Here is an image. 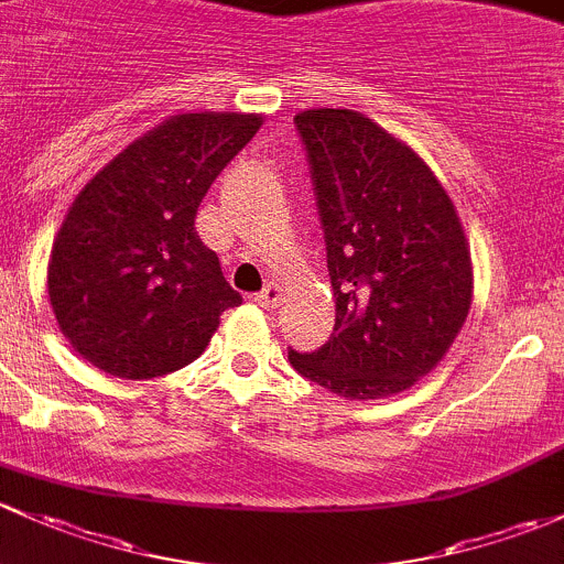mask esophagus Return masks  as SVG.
Here are the masks:
<instances>
[{
  "label": "esophagus",
  "instance_id": "esophagus-1",
  "mask_svg": "<svg viewBox=\"0 0 564 564\" xmlns=\"http://www.w3.org/2000/svg\"><path fill=\"white\" fill-rule=\"evenodd\" d=\"M254 301H258L263 310H276V306H280V301H282V290L276 288L274 282H269L263 290H260V293H254Z\"/></svg>",
  "mask_w": 564,
  "mask_h": 564
}]
</instances>
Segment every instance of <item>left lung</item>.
Returning <instances> with one entry per match:
<instances>
[{
  "instance_id": "1",
  "label": "left lung",
  "mask_w": 564,
  "mask_h": 564,
  "mask_svg": "<svg viewBox=\"0 0 564 564\" xmlns=\"http://www.w3.org/2000/svg\"><path fill=\"white\" fill-rule=\"evenodd\" d=\"M310 162L334 334L288 350L306 380L345 399H382L429 375L467 321L473 263L443 184L410 147L347 108L293 119Z\"/></svg>"
}]
</instances>
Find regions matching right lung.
I'll return each mask as SVG.
<instances>
[{
    "label": "right lung",
    "mask_w": 564,
    "mask_h": 564,
    "mask_svg": "<svg viewBox=\"0 0 564 564\" xmlns=\"http://www.w3.org/2000/svg\"><path fill=\"white\" fill-rule=\"evenodd\" d=\"M252 113H182L108 162L69 206L48 263V295L69 345L127 380L193 364L219 315L241 304L197 206L260 130Z\"/></svg>",
    "instance_id": "right-lung-1"
}]
</instances>
